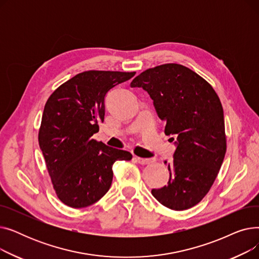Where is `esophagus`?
<instances>
[{"label":"esophagus","mask_w":259,"mask_h":259,"mask_svg":"<svg viewBox=\"0 0 259 259\" xmlns=\"http://www.w3.org/2000/svg\"><path fill=\"white\" fill-rule=\"evenodd\" d=\"M137 160L139 161V164L141 165H150L152 162L155 161V158H142V157H137Z\"/></svg>","instance_id":"34e87169"}]
</instances>
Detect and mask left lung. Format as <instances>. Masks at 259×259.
<instances>
[{
  "label": "left lung",
  "instance_id": "obj_1",
  "mask_svg": "<svg viewBox=\"0 0 259 259\" xmlns=\"http://www.w3.org/2000/svg\"><path fill=\"white\" fill-rule=\"evenodd\" d=\"M130 85L149 93L165 133L178 135L168 185L152 189V195L171 210L194 207L209 192L227 150L219 95L205 78L174 63L149 68Z\"/></svg>",
  "mask_w": 259,
  "mask_h": 259
}]
</instances>
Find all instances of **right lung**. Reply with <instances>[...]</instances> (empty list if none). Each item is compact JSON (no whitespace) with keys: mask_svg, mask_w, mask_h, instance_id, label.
<instances>
[{"mask_svg":"<svg viewBox=\"0 0 259 259\" xmlns=\"http://www.w3.org/2000/svg\"><path fill=\"white\" fill-rule=\"evenodd\" d=\"M135 72L89 70L68 79L47 100L38 145L59 199L71 208L100 200L111 186L116 160L132 154L91 137L104 121L106 93Z\"/></svg>","mask_w":259,"mask_h":259,"instance_id":"obj_1","label":"right lung"}]
</instances>
